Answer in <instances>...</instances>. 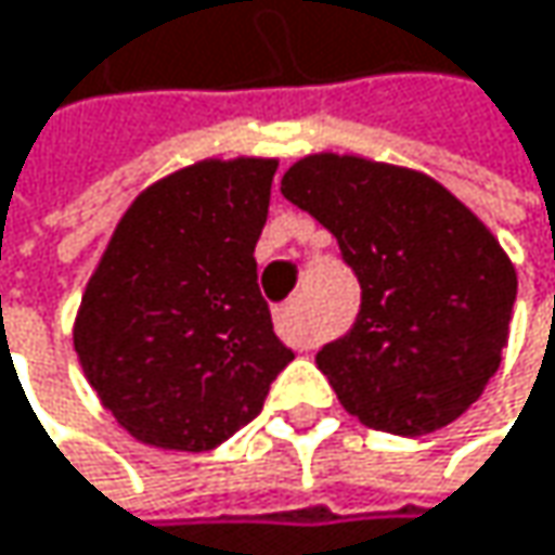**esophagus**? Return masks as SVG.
<instances>
[{
	"label": "esophagus",
	"mask_w": 555,
	"mask_h": 555,
	"mask_svg": "<svg viewBox=\"0 0 555 555\" xmlns=\"http://www.w3.org/2000/svg\"><path fill=\"white\" fill-rule=\"evenodd\" d=\"M276 333L285 339V343H292L295 349H311L314 346V327L308 324V318H305V305L301 301H288V305H282L276 311Z\"/></svg>",
	"instance_id": "34e87169"
}]
</instances>
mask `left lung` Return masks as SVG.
<instances>
[{
    "instance_id": "8db88e82",
    "label": "left lung",
    "mask_w": 555,
    "mask_h": 555,
    "mask_svg": "<svg viewBox=\"0 0 555 555\" xmlns=\"http://www.w3.org/2000/svg\"><path fill=\"white\" fill-rule=\"evenodd\" d=\"M282 196L314 216L362 285L318 352L339 403L390 435L454 423L499 372L518 276L477 216L431 177L356 155H308Z\"/></svg>"
}]
</instances>
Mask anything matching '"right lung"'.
I'll list each match as a JSON object with an SVG mask.
<instances>
[{"label": "right lung", "mask_w": 555, "mask_h": 555, "mask_svg": "<svg viewBox=\"0 0 555 555\" xmlns=\"http://www.w3.org/2000/svg\"><path fill=\"white\" fill-rule=\"evenodd\" d=\"M273 175V158H234L152 183L81 295L73 339L85 378L142 444L212 451L260 416L295 359L254 260Z\"/></svg>", "instance_id": "1"}]
</instances>
